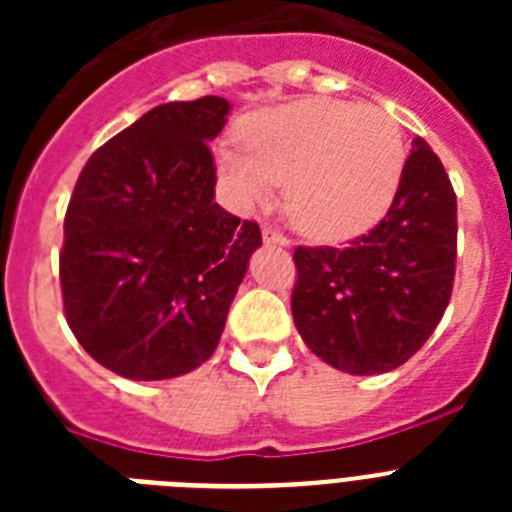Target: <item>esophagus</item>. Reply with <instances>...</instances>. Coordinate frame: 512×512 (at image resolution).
I'll list each match as a JSON object with an SVG mask.
<instances>
[{
	"instance_id": "esophagus-1",
	"label": "esophagus",
	"mask_w": 512,
	"mask_h": 512,
	"mask_svg": "<svg viewBox=\"0 0 512 512\" xmlns=\"http://www.w3.org/2000/svg\"><path fill=\"white\" fill-rule=\"evenodd\" d=\"M261 235H264V243H274V246H289L287 235L279 233V230H274V228H269V225L261 230Z\"/></svg>"
}]
</instances>
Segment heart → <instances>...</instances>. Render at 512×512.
<instances>
[{
    "instance_id": "b5f03b06",
    "label": "heart",
    "mask_w": 512,
    "mask_h": 512,
    "mask_svg": "<svg viewBox=\"0 0 512 512\" xmlns=\"http://www.w3.org/2000/svg\"><path fill=\"white\" fill-rule=\"evenodd\" d=\"M217 153V171L241 207L284 187L289 223L315 241H346L387 212L405 169L397 122L374 107L325 97L277 104L246 120Z\"/></svg>"
}]
</instances>
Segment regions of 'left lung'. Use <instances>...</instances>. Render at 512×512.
<instances>
[{"label": "left lung", "mask_w": 512, "mask_h": 512, "mask_svg": "<svg viewBox=\"0 0 512 512\" xmlns=\"http://www.w3.org/2000/svg\"><path fill=\"white\" fill-rule=\"evenodd\" d=\"M292 318L325 364L397 369L436 330L456 271V194L441 158L413 140L382 223L348 248L300 246Z\"/></svg>", "instance_id": "left-lung-1"}]
</instances>
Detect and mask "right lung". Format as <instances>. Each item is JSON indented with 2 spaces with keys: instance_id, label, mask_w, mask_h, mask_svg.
I'll return each mask as SVG.
<instances>
[{
  "instance_id": "right-lung-1",
  "label": "right lung",
  "mask_w": 512,
  "mask_h": 512,
  "mask_svg": "<svg viewBox=\"0 0 512 512\" xmlns=\"http://www.w3.org/2000/svg\"><path fill=\"white\" fill-rule=\"evenodd\" d=\"M230 102L158 104L81 169L63 220L61 292L76 341L125 379L205 364L261 246L251 220L215 202L210 140Z\"/></svg>"
}]
</instances>
